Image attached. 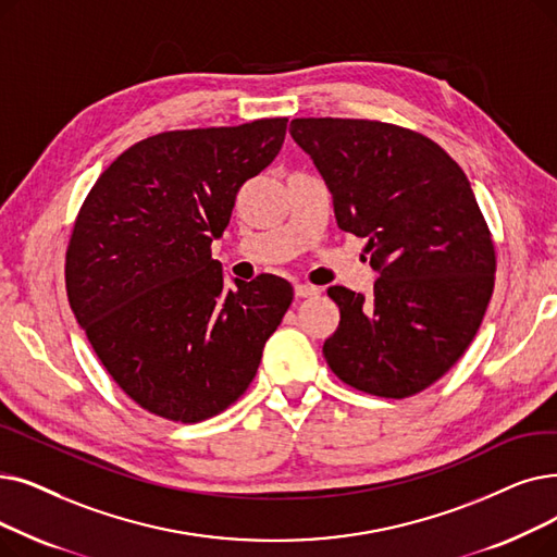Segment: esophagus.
Returning <instances> with one entry per match:
<instances>
[{
  "mask_svg": "<svg viewBox=\"0 0 557 557\" xmlns=\"http://www.w3.org/2000/svg\"><path fill=\"white\" fill-rule=\"evenodd\" d=\"M294 292H296V298H311V296H319L321 288L311 286V284H296Z\"/></svg>",
  "mask_w": 557,
  "mask_h": 557,
  "instance_id": "1",
  "label": "esophagus"
}]
</instances>
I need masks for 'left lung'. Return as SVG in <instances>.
I'll use <instances>...</instances> for the list:
<instances>
[{
	"label": "left lung",
	"mask_w": 557,
	"mask_h": 557,
	"mask_svg": "<svg viewBox=\"0 0 557 557\" xmlns=\"http://www.w3.org/2000/svg\"><path fill=\"white\" fill-rule=\"evenodd\" d=\"M294 140L332 193L336 223L367 238V300L330 286L342 321L323 344L338 380L407 398L465 355L496 273L492 234L467 175L434 140L377 120L296 117Z\"/></svg>",
	"instance_id": "1"
}]
</instances>
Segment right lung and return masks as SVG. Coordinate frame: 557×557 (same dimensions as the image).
Returning a JSON list of instances; mask_svg holds the SVG:
<instances>
[{"label":"right lung","instance_id":"add662e5","mask_svg":"<svg viewBox=\"0 0 557 557\" xmlns=\"http://www.w3.org/2000/svg\"><path fill=\"white\" fill-rule=\"evenodd\" d=\"M286 123L150 136L84 200L65 255L72 313L120 389L157 417L198 423L227 409L294 300L277 275L225 288L211 259L238 188L277 157Z\"/></svg>","mask_w":557,"mask_h":557}]
</instances>
